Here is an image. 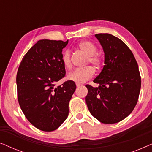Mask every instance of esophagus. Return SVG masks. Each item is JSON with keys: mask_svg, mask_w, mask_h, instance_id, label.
<instances>
[{"mask_svg": "<svg viewBox=\"0 0 152 152\" xmlns=\"http://www.w3.org/2000/svg\"><path fill=\"white\" fill-rule=\"evenodd\" d=\"M76 86H77V87H80V86H82V84H79V83H76Z\"/></svg>", "mask_w": 152, "mask_h": 152, "instance_id": "esophagus-1", "label": "esophagus"}]
</instances>
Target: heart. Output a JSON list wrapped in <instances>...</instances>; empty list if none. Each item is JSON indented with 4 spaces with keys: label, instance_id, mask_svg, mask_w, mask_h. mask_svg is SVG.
I'll return each mask as SVG.
<instances>
[{
    "label": "heart",
    "instance_id": "b5f03b06",
    "mask_svg": "<svg viewBox=\"0 0 152 152\" xmlns=\"http://www.w3.org/2000/svg\"><path fill=\"white\" fill-rule=\"evenodd\" d=\"M78 48L87 55L86 64H91L95 68H99L102 64L103 60L100 55L97 53V47L90 41H83L78 43ZM61 61L64 67L67 69L72 68L71 53L66 50L62 54ZM95 74V69L92 66L76 69L68 75V80L75 83H84L92 78Z\"/></svg>",
    "mask_w": 152,
    "mask_h": 152
}]
</instances>
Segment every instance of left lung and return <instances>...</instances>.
Segmentation results:
<instances>
[{"label": "left lung", "instance_id": "1", "mask_svg": "<svg viewBox=\"0 0 152 152\" xmlns=\"http://www.w3.org/2000/svg\"><path fill=\"white\" fill-rule=\"evenodd\" d=\"M104 52V66L94 82L86 85V102L93 117L104 124L117 123L136 107L141 77L132 52L122 40L110 34H95Z\"/></svg>", "mask_w": 152, "mask_h": 152}]
</instances>
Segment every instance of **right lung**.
I'll return each mask as SVG.
<instances>
[{
  "mask_svg": "<svg viewBox=\"0 0 152 152\" xmlns=\"http://www.w3.org/2000/svg\"><path fill=\"white\" fill-rule=\"evenodd\" d=\"M68 41L43 39L24 55L16 75L18 101L28 121L43 132L57 129L68 118V104L76 89L68 80L55 87L64 78L66 70L62 50Z\"/></svg>",
  "mask_w": 152,
  "mask_h": 152,
  "instance_id": "1",
  "label": "right lung"
}]
</instances>
